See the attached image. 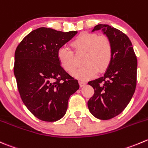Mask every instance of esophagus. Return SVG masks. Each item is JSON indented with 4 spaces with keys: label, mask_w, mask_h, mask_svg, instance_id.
Wrapping results in <instances>:
<instances>
[{
    "label": "esophagus",
    "mask_w": 148,
    "mask_h": 148,
    "mask_svg": "<svg viewBox=\"0 0 148 148\" xmlns=\"http://www.w3.org/2000/svg\"><path fill=\"white\" fill-rule=\"evenodd\" d=\"M86 84H87V82H86L85 81H84V80H79V84L81 87H83V86L85 85Z\"/></svg>",
    "instance_id": "obj_1"
}]
</instances>
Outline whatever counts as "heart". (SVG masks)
I'll list each match as a JSON object with an SVG mask.
<instances>
[{
    "instance_id": "1",
    "label": "heart",
    "mask_w": 148,
    "mask_h": 148,
    "mask_svg": "<svg viewBox=\"0 0 148 148\" xmlns=\"http://www.w3.org/2000/svg\"><path fill=\"white\" fill-rule=\"evenodd\" d=\"M72 46L77 52H85L82 60L84 65L73 73L80 79H87L96 75L97 71H105L112 60L113 45L106 36L82 33L73 40ZM57 57L65 71L69 73L74 71L77 63L69 48L65 46L58 48Z\"/></svg>"
}]
</instances>
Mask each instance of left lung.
Masks as SVG:
<instances>
[{
  "label": "left lung",
  "instance_id": "8db88e82",
  "mask_svg": "<svg viewBox=\"0 0 148 148\" xmlns=\"http://www.w3.org/2000/svg\"><path fill=\"white\" fill-rule=\"evenodd\" d=\"M101 30L113 45V58L104 75L88 82L95 90L88 100L90 112L108 120L116 116L131 100L137 84V60L130 38L108 24H97L92 32Z\"/></svg>",
  "mask_w": 148,
  "mask_h": 148
}]
</instances>
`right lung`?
I'll use <instances>...</instances> for the list:
<instances>
[{
    "label": "right lung",
    "instance_id": "obj_1",
    "mask_svg": "<svg viewBox=\"0 0 148 148\" xmlns=\"http://www.w3.org/2000/svg\"><path fill=\"white\" fill-rule=\"evenodd\" d=\"M77 34L40 27L27 34L16 49L14 72L20 96L30 112L42 121L63 118L70 96L79 88L57 57L58 48Z\"/></svg>",
    "mask_w": 148,
    "mask_h": 148
}]
</instances>
